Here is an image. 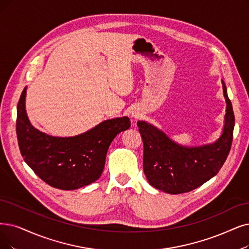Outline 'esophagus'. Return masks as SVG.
I'll list each match as a JSON object with an SVG mask.
<instances>
[{"mask_svg": "<svg viewBox=\"0 0 249 249\" xmlns=\"http://www.w3.org/2000/svg\"><path fill=\"white\" fill-rule=\"evenodd\" d=\"M133 116H134L135 118H139V117H140V114L137 113V112H135V113H133Z\"/></svg>", "mask_w": 249, "mask_h": 249, "instance_id": "34e87169", "label": "esophagus"}]
</instances>
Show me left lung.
Instances as JSON below:
<instances>
[{
	"label": "left lung",
	"mask_w": 249,
	"mask_h": 249,
	"mask_svg": "<svg viewBox=\"0 0 249 249\" xmlns=\"http://www.w3.org/2000/svg\"><path fill=\"white\" fill-rule=\"evenodd\" d=\"M223 89L227 102L224 133L213 144L182 147L153 125L137 123L144 144V173L151 186L170 194L190 192L221 170L231 150L235 124L232 103L224 82Z\"/></svg>",
	"instance_id": "1"
}]
</instances>
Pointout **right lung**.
<instances>
[{"label":"right lung","instance_id":"1","mask_svg":"<svg viewBox=\"0 0 249 249\" xmlns=\"http://www.w3.org/2000/svg\"><path fill=\"white\" fill-rule=\"evenodd\" d=\"M26 88L17 104L16 134L19 149L29 167L48 185L61 190L87 186L100 178L109 145L131 126L128 117L105 121L85 134L56 138L38 132L25 112Z\"/></svg>","mask_w":249,"mask_h":249}]
</instances>
